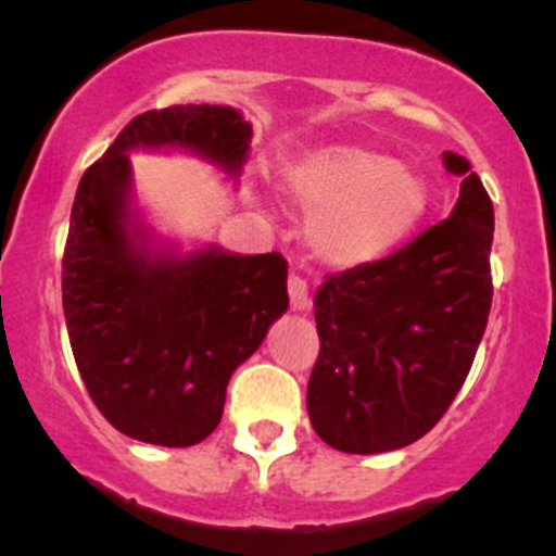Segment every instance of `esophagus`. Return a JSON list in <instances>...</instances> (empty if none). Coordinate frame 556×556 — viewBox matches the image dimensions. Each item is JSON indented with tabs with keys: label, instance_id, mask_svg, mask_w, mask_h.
Wrapping results in <instances>:
<instances>
[{
	"label": "esophagus",
	"instance_id": "34e87169",
	"mask_svg": "<svg viewBox=\"0 0 556 556\" xmlns=\"http://www.w3.org/2000/svg\"><path fill=\"white\" fill-rule=\"evenodd\" d=\"M288 295H290V306H293L295 312L309 309V285H306L304 277H299V274H290Z\"/></svg>",
	"mask_w": 556,
	"mask_h": 556
}]
</instances>
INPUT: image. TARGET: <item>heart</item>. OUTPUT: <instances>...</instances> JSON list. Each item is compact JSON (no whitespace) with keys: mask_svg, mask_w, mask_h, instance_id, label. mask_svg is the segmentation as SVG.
Returning <instances> with one entry per match:
<instances>
[{"mask_svg":"<svg viewBox=\"0 0 556 556\" xmlns=\"http://www.w3.org/2000/svg\"><path fill=\"white\" fill-rule=\"evenodd\" d=\"M288 193L312 217V244L336 266L397 250L428 212V185L408 164L366 144H328L288 172Z\"/></svg>","mask_w":556,"mask_h":556,"instance_id":"1","label":"heart"}]
</instances>
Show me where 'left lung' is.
Here are the masks:
<instances>
[{"label":"left lung","mask_w":556,"mask_h":556,"mask_svg":"<svg viewBox=\"0 0 556 556\" xmlns=\"http://www.w3.org/2000/svg\"><path fill=\"white\" fill-rule=\"evenodd\" d=\"M454 212L382 261L328 274L314 295L319 355L306 408L339 452L379 454L422 439L473 366L492 306L495 212L463 155Z\"/></svg>","instance_id":"8db88e82"}]
</instances>
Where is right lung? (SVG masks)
<instances>
[{
	"label": "right lung",
	"instance_id": "obj_1",
	"mask_svg": "<svg viewBox=\"0 0 556 556\" xmlns=\"http://www.w3.org/2000/svg\"><path fill=\"white\" fill-rule=\"evenodd\" d=\"M250 134L233 106L142 112L77 185L61 263L66 330L88 395L128 439L193 446L220 425L228 379L288 309V261L148 252L128 212L126 150L188 148L239 172Z\"/></svg>",
	"mask_w": 556,
	"mask_h": 556
}]
</instances>
